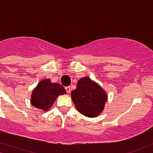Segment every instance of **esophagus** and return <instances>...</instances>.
Listing matches in <instances>:
<instances>
[{
	"label": "esophagus",
	"instance_id": "esophagus-1",
	"mask_svg": "<svg viewBox=\"0 0 153 153\" xmlns=\"http://www.w3.org/2000/svg\"><path fill=\"white\" fill-rule=\"evenodd\" d=\"M65 91H66V92H67L68 94L71 93V87H66V88H65Z\"/></svg>",
	"mask_w": 153,
	"mask_h": 153
}]
</instances>
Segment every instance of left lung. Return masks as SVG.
<instances>
[{
	"label": "left lung",
	"mask_w": 153,
	"mask_h": 153,
	"mask_svg": "<svg viewBox=\"0 0 153 153\" xmlns=\"http://www.w3.org/2000/svg\"><path fill=\"white\" fill-rule=\"evenodd\" d=\"M107 97L105 90L89 77L79 80L76 89L71 91V99L77 110L88 117H97L103 111Z\"/></svg>",
	"instance_id": "1"
}]
</instances>
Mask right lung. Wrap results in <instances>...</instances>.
<instances>
[{
    "label": "right lung",
    "instance_id": "1",
    "mask_svg": "<svg viewBox=\"0 0 153 153\" xmlns=\"http://www.w3.org/2000/svg\"><path fill=\"white\" fill-rule=\"evenodd\" d=\"M65 89L58 82H51L49 79H43L34 88L30 103L34 107L48 111L60 95H64Z\"/></svg>",
    "mask_w": 153,
    "mask_h": 153
}]
</instances>
